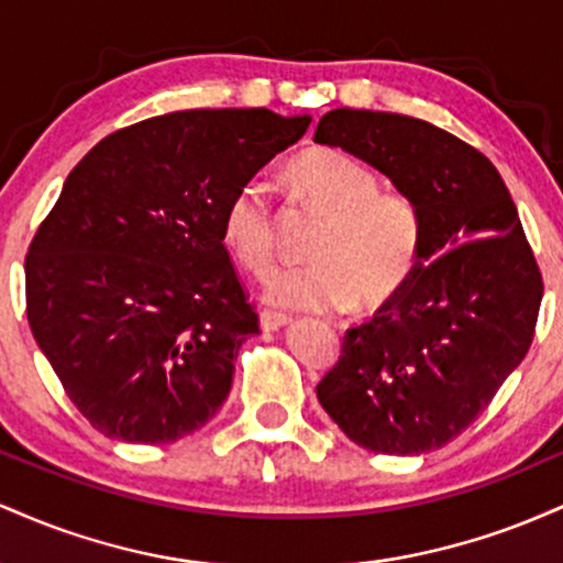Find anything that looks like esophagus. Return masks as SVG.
I'll return each mask as SVG.
<instances>
[{
  "label": "esophagus",
  "mask_w": 563,
  "mask_h": 563,
  "mask_svg": "<svg viewBox=\"0 0 563 563\" xmlns=\"http://www.w3.org/2000/svg\"><path fill=\"white\" fill-rule=\"evenodd\" d=\"M260 322H262L264 331H277V328L288 325L290 318H288L286 312H277V309H262Z\"/></svg>",
  "instance_id": "esophagus-1"
}]
</instances>
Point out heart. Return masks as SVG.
Listing matches in <instances>:
<instances>
[{"label": "heart", "instance_id": "1", "mask_svg": "<svg viewBox=\"0 0 563 563\" xmlns=\"http://www.w3.org/2000/svg\"><path fill=\"white\" fill-rule=\"evenodd\" d=\"M296 192L325 214L309 245V264L277 267L264 280V299L309 312H341L363 296L365 307L389 301L416 273L423 249V217L405 192L380 190L378 174L335 147L301 153L288 169ZM222 243L249 273H267L275 260V214L269 185L243 179L222 209Z\"/></svg>", "mask_w": 563, "mask_h": 563}]
</instances>
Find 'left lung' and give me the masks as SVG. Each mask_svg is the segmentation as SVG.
Segmentation results:
<instances>
[{"mask_svg": "<svg viewBox=\"0 0 563 563\" xmlns=\"http://www.w3.org/2000/svg\"><path fill=\"white\" fill-rule=\"evenodd\" d=\"M314 142L341 147L418 203L423 249L407 286L349 328L318 399L360 448L421 455L493 402L534 339L542 277L506 183L429 121L335 108Z\"/></svg>", "mask_w": 563, "mask_h": 563, "instance_id": "left-lung-1", "label": "left lung"}]
</instances>
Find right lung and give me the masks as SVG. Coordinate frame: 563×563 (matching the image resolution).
Instances as JSON below:
<instances>
[{"mask_svg":"<svg viewBox=\"0 0 563 563\" xmlns=\"http://www.w3.org/2000/svg\"><path fill=\"white\" fill-rule=\"evenodd\" d=\"M309 115L177 111L108 134L68 174L25 256V312L79 412L106 437L177 442L228 399L260 333L222 209L303 137Z\"/></svg>","mask_w":563,"mask_h":563,"instance_id":"add662e5","label":"right lung"}]
</instances>
